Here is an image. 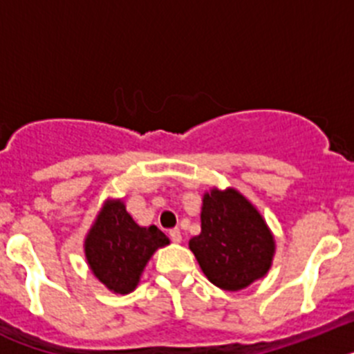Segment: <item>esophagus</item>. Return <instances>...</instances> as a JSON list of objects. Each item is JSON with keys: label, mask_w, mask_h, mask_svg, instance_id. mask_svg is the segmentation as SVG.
I'll list each match as a JSON object with an SVG mask.
<instances>
[{"label": "esophagus", "mask_w": 354, "mask_h": 354, "mask_svg": "<svg viewBox=\"0 0 354 354\" xmlns=\"http://www.w3.org/2000/svg\"><path fill=\"white\" fill-rule=\"evenodd\" d=\"M168 236H170V239L174 241V243H180V241H183V234H180L179 228H171L170 232H168Z\"/></svg>", "instance_id": "obj_1"}]
</instances>
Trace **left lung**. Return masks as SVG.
I'll use <instances>...</instances> for the list:
<instances>
[{
	"instance_id": "obj_1",
	"label": "left lung",
	"mask_w": 354,
	"mask_h": 354,
	"mask_svg": "<svg viewBox=\"0 0 354 354\" xmlns=\"http://www.w3.org/2000/svg\"><path fill=\"white\" fill-rule=\"evenodd\" d=\"M200 221L202 232L189 239V250L209 282L241 290L270 271L274 237L261 212L237 189L214 187L205 193Z\"/></svg>"
}]
</instances>
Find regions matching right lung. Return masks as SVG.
<instances>
[{"label":"right lung","instance_id":"right-lung-1","mask_svg":"<svg viewBox=\"0 0 354 354\" xmlns=\"http://www.w3.org/2000/svg\"><path fill=\"white\" fill-rule=\"evenodd\" d=\"M168 243L156 225L140 227L122 200H108L86 234L84 255L99 282L115 294H129L156 250Z\"/></svg>","mask_w":354,"mask_h":354}]
</instances>
